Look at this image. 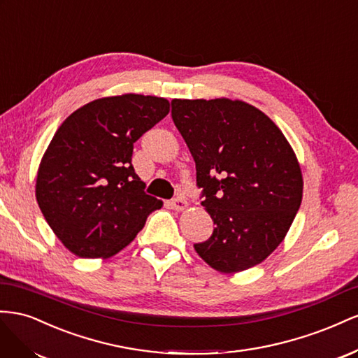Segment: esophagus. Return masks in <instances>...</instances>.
I'll list each match as a JSON object with an SVG mask.
<instances>
[{
    "mask_svg": "<svg viewBox=\"0 0 358 358\" xmlns=\"http://www.w3.org/2000/svg\"><path fill=\"white\" fill-rule=\"evenodd\" d=\"M169 206L176 211H185L187 208V201L185 198H176L169 202Z\"/></svg>",
    "mask_w": 358,
    "mask_h": 358,
    "instance_id": "esophagus-1",
    "label": "esophagus"
}]
</instances>
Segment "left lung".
I'll return each instance as SVG.
<instances>
[{
    "instance_id": "left-lung-1",
    "label": "left lung",
    "mask_w": 358,
    "mask_h": 358,
    "mask_svg": "<svg viewBox=\"0 0 358 358\" xmlns=\"http://www.w3.org/2000/svg\"><path fill=\"white\" fill-rule=\"evenodd\" d=\"M172 120L196 165L211 237L195 250L211 268L238 273L283 241L303 198L297 156L282 130L243 100L173 99Z\"/></svg>"
}]
</instances>
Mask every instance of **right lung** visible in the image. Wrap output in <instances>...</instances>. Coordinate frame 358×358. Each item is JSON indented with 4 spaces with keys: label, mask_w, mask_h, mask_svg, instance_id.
Returning a JSON list of instances; mask_svg holds the SVG:
<instances>
[{
    "label": "right lung",
    "mask_w": 358,
    "mask_h": 358,
    "mask_svg": "<svg viewBox=\"0 0 358 358\" xmlns=\"http://www.w3.org/2000/svg\"><path fill=\"white\" fill-rule=\"evenodd\" d=\"M168 112L166 99L127 93L90 101L58 127L38 165L36 199L76 257H114L163 206L144 192L131 152Z\"/></svg>",
    "instance_id": "right-lung-1"
}]
</instances>
